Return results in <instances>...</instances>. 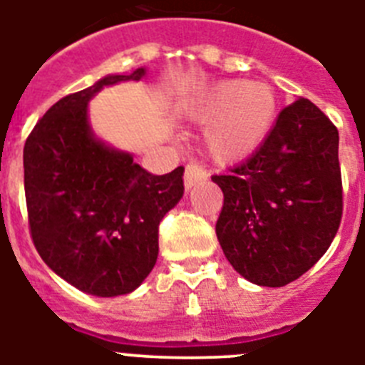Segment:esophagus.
<instances>
[{
    "mask_svg": "<svg viewBox=\"0 0 365 365\" xmlns=\"http://www.w3.org/2000/svg\"><path fill=\"white\" fill-rule=\"evenodd\" d=\"M208 179V172L205 170V166H201L199 163H190L186 166V172H185V186L186 188H193L195 185L199 182H205Z\"/></svg>",
    "mask_w": 365,
    "mask_h": 365,
    "instance_id": "1",
    "label": "esophagus"
}]
</instances>
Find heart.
<instances>
[{
  "instance_id": "b5f03b06",
  "label": "heart",
  "mask_w": 365,
  "mask_h": 365,
  "mask_svg": "<svg viewBox=\"0 0 365 365\" xmlns=\"http://www.w3.org/2000/svg\"><path fill=\"white\" fill-rule=\"evenodd\" d=\"M278 113V98L263 82L222 80L199 98L193 118L210 122L206 146L219 163L252 155L265 143Z\"/></svg>"
}]
</instances>
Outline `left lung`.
I'll list each match as a JSON object with an SVG mask.
<instances>
[{
  "label": "left lung",
  "mask_w": 365,
  "mask_h": 365,
  "mask_svg": "<svg viewBox=\"0 0 365 365\" xmlns=\"http://www.w3.org/2000/svg\"><path fill=\"white\" fill-rule=\"evenodd\" d=\"M212 180L225 195L219 245L248 282L287 285L333 243L344 210L338 130L311 100L283 108L256 153Z\"/></svg>",
  "instance_id": "1"
}]
</instances>
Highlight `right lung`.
Returning a JSON list of instances; mask_svg holds the SVG:
<instances>
[{"label":"right lung","instance_id":"add662e5","mask_svg":"<svg viewBox=\"0 0 365 365\" xmlns=\"http://www.w3.org/2000/svg\"><path fill=\"white\" fill-rule=\"evenodd\" d=\"M144 73L109 74L63 96L24 148L32 243L60 278L100 298L128 294L146 279L159 254L160 221L185 192V168L153 175L95 138L87 122V102L102 87Z\"/></svg>","mask_w":365,"mask_h":365}]
</instances>
